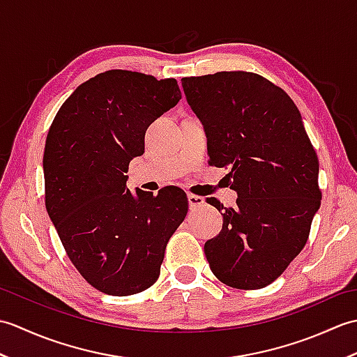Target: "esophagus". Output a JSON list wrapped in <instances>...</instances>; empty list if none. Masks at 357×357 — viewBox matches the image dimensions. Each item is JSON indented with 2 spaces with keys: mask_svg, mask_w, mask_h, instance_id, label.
Listing matches in <instances>:
<instances>
[{
  "mask_svg": "<svg viewBox=\"0 0 357 357\" xmlns=\"http://www.w3.org/2000/svg\"><path fill=\"white\" fill-rule=\"evenodd\" d=\"M188 199V206L190 208H196V207H202L204 204H206V199L202 198V196H196V195H188L187 196Z\"/></svg>",
  "mask_w": 357,
  "mask_h": 357,
  "instance_id": "1",
  "label": "esophagus"
}]
</instances>
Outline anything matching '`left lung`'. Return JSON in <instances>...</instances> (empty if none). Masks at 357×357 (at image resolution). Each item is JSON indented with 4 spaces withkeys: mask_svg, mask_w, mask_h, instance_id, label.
I'll return each instance as SVG.
<instances>
[{
    "mask_svg": "<svg viewBox=\"0 0 357 357\" xmlns=\"http://www.w3.org/2000/svg\"><path fill=\"white\" fill-rule=\"evenodd\" d=\"M207 133L210 164L229 169L236 206L224 207L222 230L204 245L221 282L256 290L271 284L304 248L316 211L319 161L302 116L282 89L250 72L183 78Z\"/></svg>",
    "mask_w": 357,
    "mask_h": 357,
    "instance_id": "8db88e82",
    "label": "left lung"
}]
</instances>
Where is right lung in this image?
Instances as JSON below:
<instances>
[{"label":"right lung","mask_w":357,"mask_h":357,"mask_svg":"<svg viewBox=\"0 0 357 357\" xmlns=\"http://www.w3.org/2000/svg\"><path fill=\"white\" fill-rule=\"evenodd\" d=\"M176 79L107 70L82 82L45 139V208L87 282L105 294L144 291L159 278L170 236L184 221L181 188L158 196L126 188L147 127L181 100Z\"/></svg>","instance_id":"right-lung-1"}]
</instances>
